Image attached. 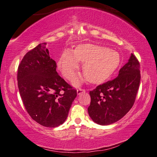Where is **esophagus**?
Listing matches in <instances>:
<instances>
[{"mask_svg":"<svg viewBox=\"0 0 157 157\" xmlns=\"http://www.w3.org/2000/svg\"><path fill=\"white\" fill-rule=\"evenodd\" d=\"M85 90L80 88L77 90V95H80V94H82V93H85Z\"/></svg>","mask_w":157,"mask_h":157,"instance_id":"obj_1","label":"esophagus"}]
</instances>
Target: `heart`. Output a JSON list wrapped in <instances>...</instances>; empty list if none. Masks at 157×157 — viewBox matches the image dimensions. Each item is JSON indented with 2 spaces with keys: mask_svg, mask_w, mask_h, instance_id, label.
I'll return each instance as SVG.
<instances>
[{
  "mask_svg": "<svg viewBox=\"0 0 157 157\" xmlns=\"http://www.w3.org/2000/svg\"><path fill=\"white\" fill-rule=\"evenodd\" d=\"M83 62V76L72 80L75 86H80L87 79L93 84L105 82L118 70L121 64V56L109 48L90 44L78 45L74 51L67 49L62 52L57 62V67L62 75L71 80Z\"/></svg>",
  "mask_w": 157,
  "mask_h": 157,
  "instance_id": "obj_1",
  "label": "heart"
}]
</instances>
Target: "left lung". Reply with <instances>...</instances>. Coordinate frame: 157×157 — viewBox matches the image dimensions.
Here are the masks:
<instances>
[{
	"label": "left lung",
	"mask_w": 157,
	"mask_h": 157,
	"mask_svg": "<svg viewBox=\"0 0 157 157\" xmlns=\"http://www.w3.org/2000/svg\"><path fill=\"white\" fill-rule=\"evenodd\" d=\"M140 80L139 62L131 54L116 78L90 92L91 102L87 111L92 120L107 126L122 118L133 105Z\"/></svg>",
	"instance_id": "8db88e82"
}]
</instances>
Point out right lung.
Returning a JSON list of instances; mask_svg holds the SVG:
<instances>
[{"label": "right lung", "mask_w": 157, "mask_h": 157, "mask_svg": "<svg viewBox=\"0 0 157 157\" xmlns=\"http://www.w3.org/2000/svg\"><path fill=\"white\" fill-rule=\"evenodd\" d=\"M46 45L39 44L25 54L18 68V87L31 118L43 126L55 128L67 118L77 91L58 75Z\"/></svg>", "instance_id": "add662e5"}]
</instances>
